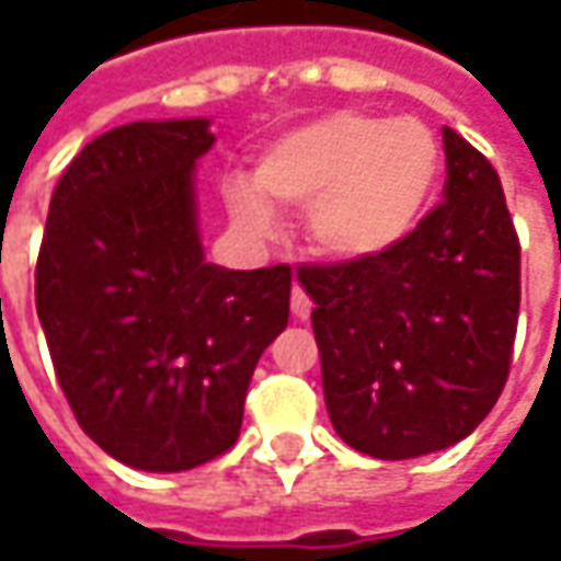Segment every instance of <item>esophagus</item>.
Here are the masks:
<instances>
[{
    "label": "esophagus",
    "mask_w": 561,
    "mask_h": 561,
    "mask_svg": "<svg viewBox=\"0 0 561 561\" xmlns=\"http://www.w3.org/2000/svg\"><path fill=\"white\" fill-rule=\"evenodd\" d=\"M309 312H312V300H309V294H306L300 285H294L291 288V316L297 318V321H306V318H309Z\"/></svg>",
    "instance_id": "34e87169"
}]
</instances>
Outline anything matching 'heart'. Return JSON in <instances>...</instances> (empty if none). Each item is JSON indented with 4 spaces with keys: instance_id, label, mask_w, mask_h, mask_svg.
Here are the masks:
<instances>
[{
    "instance_id": "1",
    "label": "heart",
    "mask_w": 561,
    "mask_h": 561,
    "mask_svg": "<svg viewBox=\"0 0 561 561\" xmlns=\"http://www.w3.org/2000/svg\"><path fill=\"white\" fill-rule=\"evenodd\" d=\"M438 171L442 147L417 119L330 111L270 140L255 180L233 176L225 195L252 233L273 231V207H309L318 249L357 261L390 252L417 228Z\"/></svg>"
}]
</instances>
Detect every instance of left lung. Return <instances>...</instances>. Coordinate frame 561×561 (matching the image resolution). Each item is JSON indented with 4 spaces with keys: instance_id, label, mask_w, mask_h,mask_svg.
<instances>
[{
    "instance_id": "obj_1",
    "label": "left lung",
    "mask_w": 561,
    "mask_h": 561,
    "mask_svg": "<svg viewBox=\"0 0 561 561\" xmlns=\"http://www.w3.org/2000/svg\"><path fill=\"white\" fill-rule=\"evenodd\" d=\"M445 201L376 257L300 264L324 402L345 445L412 459L457 445L505 390L519 237L483 152L442 131Z\"/></svg>"
}]
</instances>
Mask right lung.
<instances>
[{
  "label": "right lung",
  "instance_id": "add662e5",
  "mask_svg": "<svg viewBox=\"0 0 561 561\" xmlns=\"http://www.w3.org/2000/svg\"><path fill=\"white\" fill-rule=\"evenodd\" d=\"M207 119L128 123L71 159L50 197L35 309L80 430L144 471L233 447L257 357L288 324L291 267L204 261L195 161Z\"/></svg>",
  "mask_w": 561,
  "mask_h": 561
}]
</instances>
